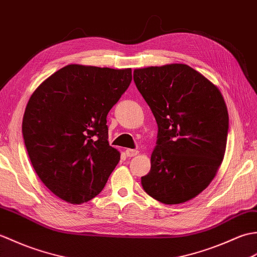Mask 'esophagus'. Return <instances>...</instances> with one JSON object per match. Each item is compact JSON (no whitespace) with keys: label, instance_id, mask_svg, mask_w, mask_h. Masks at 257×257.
<instances>
[{"label":"esophagus","instance_id":"34e87169","mask_svg":"<svg viewBox=\"0 0 257 257\" xmlns=\"http://www.w3.org/2000/svg\"><path fill=\"white\" fill-rule=\"evenodd\" d=\"M139 154V151L136 150H131V148H127V150H125V155L127 157H134Z\"/></svg>","mask_w":257,"mask_h":257}]
</instances>
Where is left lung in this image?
Masks as SVG:
<instances>
[{"label":"left lung","mask_w":257,"mask_h":257,"mask_svg":"<svg viewBox=\"0 0 257 257\" xmlns=\"http://www.w3.org/2000/svg\"><path fill=\"white\" fill-rule=\"evenodd\" d=\"M134 82L158 125L144 190L165 204L191 200L223 161L229 113L219 88L185 64L134 70Z\"/></svg>","instance_id":"1"}]
</instances>
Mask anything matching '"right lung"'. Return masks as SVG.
<instances>
[{
	"mask_svg": "<svg viewBox=\"0 0 257 257\" xmlns=\"http://www.w3.org/2000/svg\"><path fill=\"white\" fill-rule=\"evenodd\" d=\"M131 81V68L68 65L31 95L22 124L26 150L39 179L62 200L98 196L119 162L106 115Z\"/></svg>",
	"mask_w": 257,
	"mask_h": 257,
	"instance_id": "right-lung-1",
	"label": "right lung"
}]
</instances>
